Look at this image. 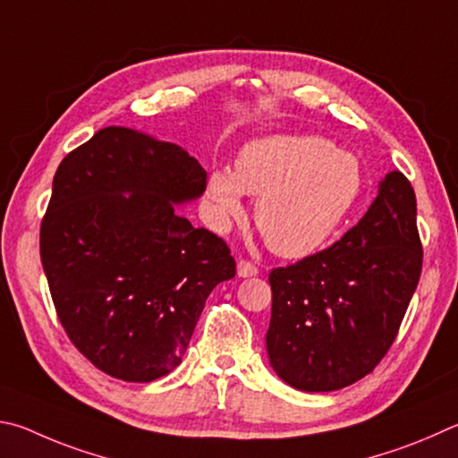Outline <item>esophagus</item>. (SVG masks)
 I'll use <instances>...</instances> for the list:
<instances>
[{"mask_svg": "<svg viewBox=\"0 0 458 458\" xmlns=\"http://www.w3.org/2000/svg\"><path fill=\"white\" fill-rule=\"evenodd\" d=\"M258 274H259V269L255 267L251 261H247V259L237 261V276L239 277H255Z\"/></svg>", "mask_w": 458, "mask_h": 458, "instance_id": "obj_1", "label": "esophagus"}]
</instances>
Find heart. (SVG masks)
Listing matches in <instances>:
<instances>
[{
    "label": "heart",
    "instance_id": "b5f03b06",
    "mask_svg": "<svg viewBox=\"0 0 458 458\" xmlns=\"http://www.w3.org/2000/svg\"><path fill=\"white\" fill-rule=\"evenodd\" d=\"M364 187V166L350 150L322 136L271 134L247 142L229 168L207 181L213 219L245 215L243 195H258L255 225L282 258L316 253L346 221Z\"/></svg>",
    "mask_w": 458,
    "mask_h": 458
}]
</instances>
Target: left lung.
Masks as SVG:
<instances>
[{"label": "left lung", "mask_w": 458, "mask_h": 458, "mask_svg": "<svg viewBox=\"0 0 458 458\" xmlns=\"http://www.w3.org/2000/svg\"><path fill=\"white\" fill-rule=\"evenodd\" d=\"M420 271L414 189L392 171L340 242L269 274L271 368L303 392L364 378L394 342Z\"/></svg>", "instance_id": "8db88e82"}]
</instances>
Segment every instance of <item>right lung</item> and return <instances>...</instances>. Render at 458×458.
<instances>
[{
  "label": "right lung",
  "instance_id": "1",
  "mask_svg": "<svg viewBox=\"0 0 458 458\" xmlns=\"http://www.w3.org/2000/svg\"><path fill=\"white\" fill-rule=\"evenodd\" d=\"M207 173L179 144L106 126L62 160L39 255L72 344L102 372H173L215 285L235 277L223 239L176 211Z\"/></svg>",
  "mask_w": 458,
  "mask_h": 458
}]
</instances>
